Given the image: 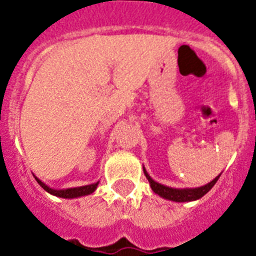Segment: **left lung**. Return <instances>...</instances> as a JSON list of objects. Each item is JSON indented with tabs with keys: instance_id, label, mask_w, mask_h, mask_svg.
<instances>
[{
	"instance_id": "left-lung-1",
	"label": "left lung",
	"mask_w": 256,
	"mask_h": 256,
	"mask_svg": "<svg viewBox=\"0 0 256 256\" xmlns=\"http://www.w3.org/2000/svg\"><path fill=\"white\" fill-rule=\"evenodd\" d=\"M144 172L146 175V178H148V183H150V186H152V190L156 194L160 195V196H162L164 199L172 200V202H192V200H198V199L202 198L203 195H206L212 188V186H214L216 180L219 179V176H220V174H219L218 176H215L207 184L200 187H195V188H174V187L164 186V184H160V183L156 182L148 174V171L144 170Z\"/></svg>"
}]
</instances>
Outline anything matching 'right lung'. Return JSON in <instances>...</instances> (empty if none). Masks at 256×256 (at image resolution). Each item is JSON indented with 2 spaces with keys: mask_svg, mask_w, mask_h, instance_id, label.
Listing matches in <instances>:
<instances>
[{
  "mask_svg": "<svg viewBox=\"0 0 256 256\" xmlns=\"http://www.w3.org/2000/svg\"><path fill=\"white\" fill-rule=\"evenodd\" d=\"M36 180L40 183V186L44 188L45 191H48L49 194L56 195L58 198H65V199H73V198H80V196H85V195H90L92 194L96 188L98 187V183H92V184H86V186H81V187H73V188H64V190H57V188H52L48 184L40 180L37 176H34Z\"/></svg>",
  "mask_w": 256,
  "mask_h": 256,
  "instance_id": "right-lung-1",
  "label": "right lung"
}]
</instances>
